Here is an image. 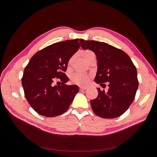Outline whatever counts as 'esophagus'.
Segmentation results:
<instances>
[{"label":"esophagus","instance_id":"34e87169","mask_svg":"<svg viewBox=\"0 0 157 157\" xmlns=\"http://www.w3.org/2000/svg\"><path fill=\"white\" fill-rule=\"evenodd\" d=\"M87 89V87H86V86H85V87H80L79 88V90H80V91H83V90H86Z\"/></svg>","mask_w":157,"mask_h":157}]
</instances>
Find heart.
<instances>
[{
	"instance_id": "heart-1",
	"label": "heart",
	"mask_w": 157,
	"mask_h": 157,
	"mask_svg": "<svg viewBox=\"0 0 157 157\" xmlns=\"http://www.w3.org/2000/svg\"><path fill=\"white\" fill-rule=\"evenodd\" d=\"M83 56L85 59V60L89 62L90 60H92L93 59H95V53L87 49L83 52ZM74 56H72L69 61V65H71L73 61ZM90 80V76L87 74H84L81 73H74L72 74L71 76V81L73 84L78 85L79 86H85L86 85Z\"/></svg>"
}]
</instances>
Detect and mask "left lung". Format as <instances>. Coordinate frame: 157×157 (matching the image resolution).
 <instances>
[{
	"label": "left lung",
	"instance_id": "8db88e82",
	"mask_svg": "<svg viewBox=\"0 0 157 157\" xmlns=\"http://www.w3.org/2000/svg\"><path fill=\"white\" fill-rule=\"evenodd\" d=\"M81 46L94 52L97 56L95 83H109L107 92L97 88V97L90 101L93 111L103 118L121 116L134 101L138 88L135 65L126 53L105 43L83 40Z\"/></svg>",
	"mask_w": 157,
	"mask_h": 157
}]
</instances>
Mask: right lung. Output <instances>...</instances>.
Listing matches in <instances>:
<instances>
[{"mask_svg": "<svg viewBox=\"0 0 157 157\" xmlns=\"http://www.w3.org/2000/svg\"><path fill=\"white\" fill-rule=\"evenodd\" d=\"M83 40H67L48 46L33 56L25 68L21 79L25 96L38 114L59 116L68 109L79 92L78 86L64 84L69 81L64 72ZM55 77L60 78L63 85L54 86Z\"/></svg>", "mask_w": 157, "mask_h": 157, "instance_id": "1", "label": "right lung"}]
</instances>
